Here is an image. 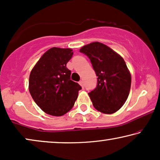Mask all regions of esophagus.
<instances>
[{
    "label": "esophagus",
    "instance_id": "1",
    "mask_svg": "<svg viewBox=\"0 0 160 160\" xmlns=\"http://www.w3.org/2000/svg\"><path fill=\"white\" fill-rule=\"evenodd\" d=\"M79 84L82 87V88H84V82L82 80H81L79 82Z\"/></svg>",
    "mask_w": 160,
    "mask_h": 160
}]
</instances>
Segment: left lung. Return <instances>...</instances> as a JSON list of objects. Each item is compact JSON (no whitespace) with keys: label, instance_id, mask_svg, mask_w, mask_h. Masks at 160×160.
<instances>
[{"label":"left lung","instance_id":"1","mask_svg":"<svg viewBox=\"0 0 160 160\" xmlns=\"http://www.w3.org/2000/svg\"><path fill=\"white\" fill-rule=\"evenodd\" d=\"M80 52L88 57L98 76L97 87L89 92L93 106L102 113H115L130 90L131 75L124 59L100 42L84 46Z\"/></svg>","mask_w":160,"mask_h":160}]
</instances>
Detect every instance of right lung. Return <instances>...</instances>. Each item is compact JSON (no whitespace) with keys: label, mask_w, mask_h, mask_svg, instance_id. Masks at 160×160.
I'll return each mask as SVG.
<instances>
[{"label":"right lung","mask_w":160,"mask_h":160,"mask_svg":"<svg viewBox=\"0 0 160 160\" xmlns=\"http://www.w3.org/2000/svg\"><path fill=\"white\" fill-rule=\"evenodd\" d=\"M71 49L53 47L43 54L30 72L29 91L47 114L60 117L71 110L82 87L71 80L66 65L73 57Z\"/></svg>","instance_id":"obj_1"}]
</instances>
